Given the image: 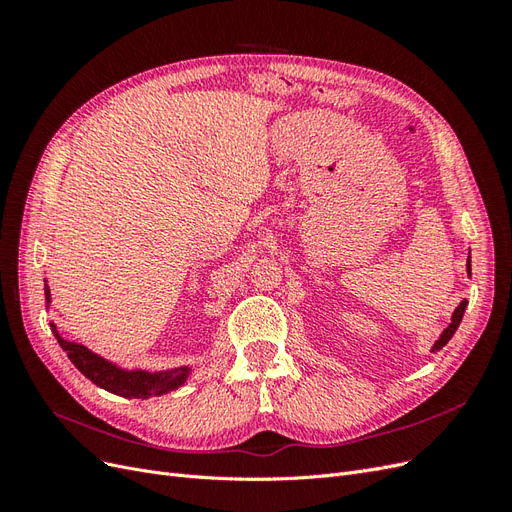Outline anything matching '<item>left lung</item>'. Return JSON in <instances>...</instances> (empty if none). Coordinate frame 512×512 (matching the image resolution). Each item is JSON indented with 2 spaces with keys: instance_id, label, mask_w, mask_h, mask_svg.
<instances>
[{
  "instance_id": "8db88e82",
  "label": "left lung",
  "mask_w": 512,
  "mask_h": 512,
  "mask_svg": "<svg viewBox=\"0 0 512 512\" xmlns=\"http://www.w3.org/2000/svg\"><path fill=\"white\" fill-rule=\"evenodd\" d=\"M470 271H472V269H470V258H468V273H470ZM466 305H468V301H461V303L457 305V309L453 312V320H451V324H448V327L442 331L440 339H438L436 344H433L431 352H436V350L444 348V346L448 344V339H451V337L455 335V331H457V327H459V322H461V318H463V312H466Z\"/></svg>"
}]
</instances>
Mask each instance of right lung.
Segmentation results:
<instances>
[{
    "instance_id": "right-lung-1",
    "label": "right lung",
    "mask_w": 512,
    "mask_h": 512,
    "mask_svg": "<svg viewBox=\"0 0 512 512\" xmlns=\"http://www.w3.org/2000/svg\"><path fill=\"white\" fill-rule=\"evenodd\" d=\"M46 294V303L51 301V292L49 288H44ZM51 329L57 337L59 346L66 350L68 359L74 363V367L81 371L85 378H89L94 384H98L100 389L115 393L121 397H136V399H147V397H158L168 391H175L188 378L190 369L188 367H177V369H168V371H156V374H149V371H126L119 369L117 365L104 361L102 356L94 354L87 350L81 344L66 342L55 329V324L51 322Z\"/></svg>"
}]
</instances>
